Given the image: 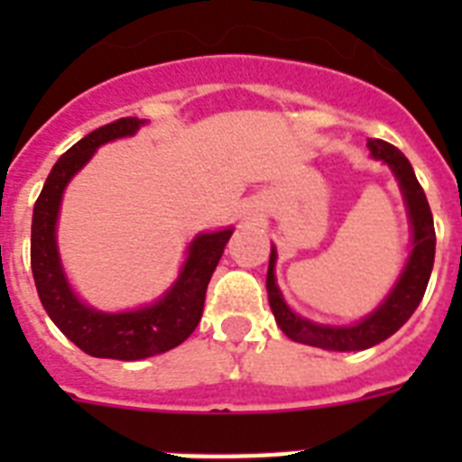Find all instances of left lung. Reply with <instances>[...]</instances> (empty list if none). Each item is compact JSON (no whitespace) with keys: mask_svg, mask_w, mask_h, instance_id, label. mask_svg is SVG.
<instances>
[{"mask_svg":"<svg viewBox=\"0 0 462 462\" xmlns=\"http://www.w3.org/2000/svg\"><path fill=\"white\" fill-rule=\"evenodd\" d=\"M368 148L374 159H382L389 164L393 175L398 178V185L405 196L407 215L411 224V254L407 259L405 271L400 273L395 287L383 298V303L368 314L365 319L356 321L354 326H326L314 324V321L298 317L282 298L275 282V247L271 250V263H268V303L275 314L277 326L282 333L296 342H303L310 346H321L328 352H361L368 346L379 345L386 337H391L400 326L410 319L414 310L421 303L426 293L428 280L432 273V261H435V224H432V212L428 206V199L423 194V187L416 180L414 169L410 159L393 148L391 143L370 138Z\"/></svg>","mask_w":462,"mask_h":462,"instance_id":"left-lung-1","label":"left lung"}]
</instances>
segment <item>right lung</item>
Instances as JSON below:
<instances>
[{"mask_svg": "<svg viewBox=\"0 0 462 462\" xmlns=\"http://www.w3.org/2000/svg\"><path fill=\"white\" fill-rule=\"evenodd\" d=\"M143 125L145 120H138V117H120L80 138L73 148H69L57 159L34 203L32 273H34L41 305L73 345L97 358L141 361V358L164 354L182 345L201 321L208 282L222 259L228 238L234 234V228H224V231L196 236L175 284L157 303L148 308L117 314L99 312L85 305L73 293L64 277L55 240L64 187L88 164L99 145L116 138L134 136Z\"/></svg>", "mask_w": 462, "mask_h": 462, "instance_id": "obj_1", "label": "right lung"}]
</instances>
